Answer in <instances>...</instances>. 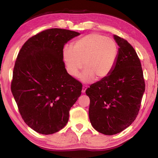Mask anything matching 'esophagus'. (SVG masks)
Listing matches in <instances>:
<instances>
[{
	"instance_id": "34e87169",
	"label": "esophagus",
	"mask_w": 158,
	"mask_h": 158,
	"mask_svg": "<svg viewBox=\"0 0 158 158\" xmlns=\"http://www.w3.org/2000/svg\"><path fill=\"white\" fill-rule=\"evenodd\" d=\"M86 89H87V86H86V85H83L81 92H82L83 93H84L85 92V90H86Z\"/></svg>"
}]
</instances>
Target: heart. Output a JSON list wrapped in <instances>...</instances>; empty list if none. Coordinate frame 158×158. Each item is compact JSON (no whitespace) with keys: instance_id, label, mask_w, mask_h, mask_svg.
I'll return each mask as SVG.
<instances>
[{"instance_id":"b5f03b06","label":"heart","mask_w":158,"mask_h":158,"mask_svg":"<svg viewBox=\"0 0 158 158\" xmlns=\"http://www.w3.org/2000/svg\"><path fill=\"white\" fill-rule=\"evenodd\" d=\"M118 53L116 42L98 33L86 35L74 42L73 47L65 46L63 50L66 69L70 76L77 77L84 63L85 69L79 79L84 83L92 81L95 77L102 79L108 77L116 65Z\"/></svg>"}]
</instances>
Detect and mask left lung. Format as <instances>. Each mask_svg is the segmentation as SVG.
Instances as JSON below:
<instances>
[{"instance_id": "1", "label": "left lung", "mask_w": 158, "mask_h": 158, "mask_svg": "<svg viewBox=\"0 0 158 158\" xmlns=\"http://www.w3.org/2000/svg\"><path fill=\"white\" fill-rule=\"evenodd\" d=\"M118 53L113 70L106 78L90 85L89 119L94 129L106 135L122 132L132 123L145 91L143 70L135 50L114 35Z\"/></svg>"}]
</instances>
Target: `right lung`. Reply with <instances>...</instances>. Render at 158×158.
Masks as SVG:
<instances>
[{
	"label": "right lung",
	"mask_w": 158,
	"mask_h": 158,
	"mask_svg": "<svg viewBox=\"0 0 158 158\" xmlns=\"http://www.w3.org/2000/svg\"><path fill=\"white\" fill-rule=\"evenodd\" d=\"M80 33L51 28L29 38L16 60L11 90L27 125L42 135L65 126L82 85L67 73L64 45Z\"/></svg>",
	"instance_id": "1"
}]
</instances>
